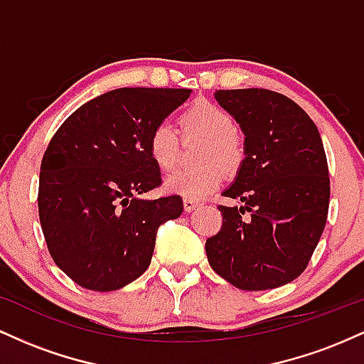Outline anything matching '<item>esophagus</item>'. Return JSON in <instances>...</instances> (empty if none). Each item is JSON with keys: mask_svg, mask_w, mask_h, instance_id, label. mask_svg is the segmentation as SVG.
<instances>
[{"mask_svg": "<svg viewBox=\"0 0 364 364\" xmlns=\"http://www.w3.org/2000/svg\"><path fill=\"white\" fill-rule=\"evenodd\" d=\"M183 205H185V210H186V212H191V210H195L196 207H200V205H202V203H200L198 200L185 198V200H183Z\"/></svg>", "mask_w": 364, "mask_h": 364, "instance_id": "1", "label": "esophagus"}]
</instances>
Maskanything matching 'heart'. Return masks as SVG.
I'll list each match as a JSON object with an SVG mask.
<instances>
[{"label": "heart", "mask_w": 364, "mask_h": 364, "mask_svg": "<svg viewBox=\"0 0 364 364\" xmlns=\"http://www.w3.org/2000/svg\"><path fill=\"white\" fill-rule=\"evenodd\" d=\"M179 127L183 135H202L205 144L200 154V161L205 164L200 168H185L174 171L166 179V188L191 200H202L217 190L224 181L223 162L228 169H235L243 161V144L235 132L231 114L208 101H196L179 114ZM147 150L157 169L171 171L179 157L178 132L166 121H161L150 132Z\"/></svg>", "instance_id": "obj_1"}]
</instances>
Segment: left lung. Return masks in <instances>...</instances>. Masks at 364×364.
<instances>
[{"mask_svg":"<svg viewBox=\"0 0 364 364\" xmlns=\"http://www.w3.org/2000/svg\"><path fill=\"white\" fill-rule=\"evenodd\" d=\"M215 99L245 133V161L217 205L223 225L205 252L215 274L243 291L275 289L304 272L328 214L323 144L310 116L267 89L217 90Z\"/></svg>","mask_w":364,"mask_h":364,"instance_id":"1","label":"left lung"}]
</instances>
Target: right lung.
<instances>
[{"mask_svg":"<svg viewBox=\"0 0 364 364\" xmlns=\"http://www.w3.org/2000/svg\"><path fill=\"white\" fill-rule=\"evenodd\" d=\"M190 92H106L72 112L49 141L39 219L54 263L78 286L106 292L139 279L152 260L159 225L181 215L179 195H139L162 185L147 150L150 132Z\"/></svg>","mask_w":364,"mask_h":364,"instance_id":"1","label":"right lung"}]
</instances>
